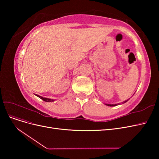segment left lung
Segmentation results:
<instances>
[{"instance_id": "8db88e82", "label": "left lung", "mask_w": 159, "mask_h": 159, "mask_svg": "<svg viewBox=\"0 0 159 159\" xmlns=\"http://www.w3.org/2000/svg\"><path fill=\"white\" fill-rule=\"evenodd\" d=\"M129 99H126V100H125L124 102H121V103H125V102H127ZM105 104L106 105H108V106H116V105H119V103H105Z\"/></svg>"}]
</instances>
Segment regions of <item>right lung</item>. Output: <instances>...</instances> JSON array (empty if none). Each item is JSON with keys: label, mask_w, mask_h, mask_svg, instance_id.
Instances as JSON below:
<instances>
[{"label": "right lung", "mask_w": 159, "mask_h": 159, "mask_svg": "<svg viewBox=\"0 0 159 159\" xmlns=\"http://www.w3.org/2000/svg\"><path fill=\"white\" fill-rule=\"evenodd\" d=\"M38 97H39L40 99H42V100L45 101V102H54V99H51L50 98H46V97H43V96H41V95H39L38 94H36Z\"/></svg>", "instance_id": "1"}]
</instances>
